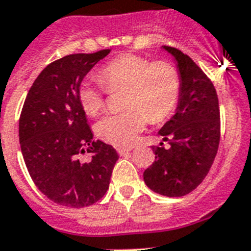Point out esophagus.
I'll list each match as a JSON object with an SVG mask.
<instances>
[{"label": "esophagus", "mask_w": 251, "mask_h": 251, "mask_svg": "<svg viewBox=\"0 0 251 251\" xmlns=\"http://www.w3.org/2000/svg\"><path fill=\"white\" fill-rule=\"evenodd\" d=\"M132 148H117V152H119V154L120 156H125V154H127L130 152V151H131Z\"/></svg>", "instance_id": "esophagus-1"}]
</instances>
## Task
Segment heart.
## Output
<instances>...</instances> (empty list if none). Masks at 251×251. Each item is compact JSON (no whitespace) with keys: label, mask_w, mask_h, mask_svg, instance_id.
Segmentation results:
<instances>
[{"label":"heart","mask_w":251,"mask_h":251,"mask_svg":"<svg viewBox=\"0 0 251 251\" xmlns=\"http://www.w3.org/2000/svg\"><path fill=\"white\" fill-rule=\"evenodd\" d=\"M101 85L82 81L78 86L79 104L89 116L104 108L107 91L125 89V111L108 115L98 122V136L112 146L131 147L148 121L161 122L173 115L180 97V76L172 63L135 54H122L98 72Z\"/></svg>","instance_id":"heart-1"}]
</instances>
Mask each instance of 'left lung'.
<instances>
[{
	"mask_svg": "<svg viewBox=\"0 0 251 251\" xmlns=\"http://www.w3.org/2000/svg\"><path fill=\"white\" fill-rule=\"evenodd\" d=\"M176 62L180 97L175 115L158 134L169 148L153 146L154 162L143 174L147 187L168 197L197 188L210 170L221 139V115L213 82L180 50L162 46Z\"/></svg>",
	"mask_w": 251,
	"mask_h": 251,
	"instance_id": "8db88e82",
	"label": "left lung"
}]
</instances>
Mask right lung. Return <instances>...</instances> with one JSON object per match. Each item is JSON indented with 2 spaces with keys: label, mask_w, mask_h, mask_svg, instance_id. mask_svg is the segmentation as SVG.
<instances>
[{
  "label": "right lung",
  "mask_w": 251,
  "mask_h": 251,
  "mask_svg": "<svg viewBox=\"0 0 251 251\" xmlns=\"http://www.w3.org/2000/svg\"><path fill=\"white\" fill-rule=\"evenodd\" d=\"M111 50L72 54L49 64L28 91L19 120V142L30 178L45 196L68 207H85L104 196L119 154L93 139L78 100L83 77ZM87 151L89 163L78 156Z\"/></svg>",
  "instance_id": "add662e5"
}]
</instances>
